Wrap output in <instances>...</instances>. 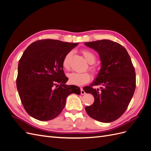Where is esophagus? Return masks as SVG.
Segmentation results:
<instances>
[{"instance_id": "34e87169", "label": "esophagus", "mask_w": 151, "mask_h": 151, "mask_svg": "<svg viewBox=\"0 0 151 151\" xmlns=\"http://www.w3.org/2000/svg\"><path fill=\"white\" fill-rule=\"evenodd\" d=\"M80 92H81V95H85V91L83 90V89L82 88H81Z\"/></svg>"}]
</instances>
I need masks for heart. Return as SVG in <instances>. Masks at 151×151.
I'll return each mask as SVG.
<instances>
[{"label": "heart", "instance_id": "b5f03b06", "mask_svg": "<svg viewBox=\"0 0 151 151\" xmlns=\"http://www.w3.org/2000/svg\"><path fill=\"white\" fill-rule=\"evenodd\" d=\"M82 54L85 57L86 61L88 62L89 64H93L96 61V57L93 53H92L91 51L88 50H83ZM71 52L67 53L65 58H63L62 65L65 70L69 69V61L71 57ZM90 70L95 73V69L93 67H90ZM68 77L69 81L70 83L75 85H82L87 83L91 80V75L88 72H83V73H71L68 75Z\"/></svg>", "mask_w": 151, "mask_h": 151}]
</instances>
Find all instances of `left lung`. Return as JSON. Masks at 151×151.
<instances>
[{
  "mask_svg": "<svg viewBox=\"0 0 151 151\" xmlns=\"http://www.w3.org/2000/svg\"><path fill=\"white\" fill-rule=\"evenodd\" d=\"M85 45L98 52L101 61L96 79L83 88L95 99L93 104L86 106V111L101 122H111L125 112L132 98L136 84L134 67L127 50L118 42L103 40ZM97 85L101 86L100 91L93 88Z\"/></svg>",
  "mask_w": 151,
  "mask_h": 151,
  "instance_id": "1",
  "label": "left lung"
}]
</instances>
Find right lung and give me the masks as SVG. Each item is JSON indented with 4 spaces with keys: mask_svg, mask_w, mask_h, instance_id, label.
I'll list each match as a JSON object with an SVG mask.
<instances>
[{
    "mask_svg": "<svg viewBox=\"0 0 151 151\" xmlns=\"http://www.w3.org/2000/svg\"><path fill=\"white\" fill-rule=\"evenodd\" d=\"M78 43L55 40L32 42L19 61L16 80L24 109L41 121L55 119L64 109L69 95L80 94V88L67 85L62 63L67 53Z\"/></svg>",
    "mask_w": 151,
    "mask_h": 151,
    "instance_id": "right-lung-1",
    "label": "right lung"
}]
</instances>
